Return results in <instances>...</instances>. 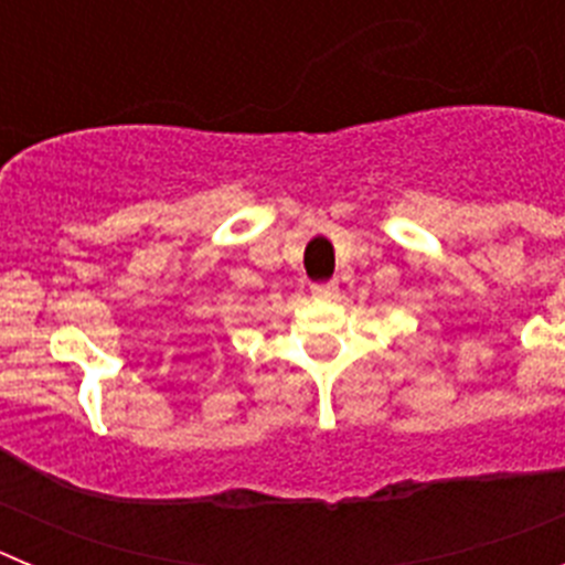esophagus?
Instances as JSON below:
<instances>
[{
  "label": "esophagus",
  "mask_w": 565,
  "mask_h": 565,
  "mask_svg": "<svg viewBox=\"0 0 565 565\" xmlns=\"http://www.w3.org/2000/svg\"><path fill=\"white\" fill-rule=\"evenodd\" d=\"M311 294L317 299H333L339 294V286L337 282H322V286H313Z\"/></svg>",
  "instance_id": "34e87169"
}]
</instances>
